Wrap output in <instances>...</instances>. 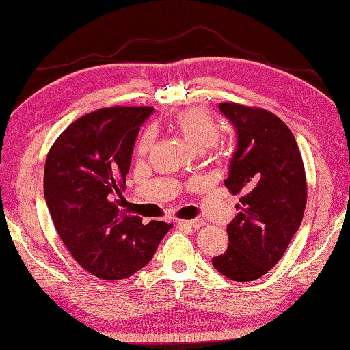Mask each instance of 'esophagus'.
I'll use <instances>...</instances> for the list:
<instances>
[{
  "label": "esophagus",
  "mask_w": 350,
  "mask_h": 350,
  "mask_svg": "<svg viewBox=\"0 0 350 350\" xmlns=\"http://www.w3.org/2000/svg\"><path fill=\"white\" fill-rule=\"evenodd\" d=\"M177 224L187 226V227H191V228H200V227L204 226V221H202V219H189V221L179 219V221H177Z\"/></svg>",
  "instance_id": "34e87169"
}]
</instances>
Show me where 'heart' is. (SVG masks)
<instances>
[{
	"mask_svg": "<svg viewBox=\"0 0 350 350\" xmlns=\"http://www.w3.org/2000/svg\"><path fill=\"white\" fill-rule=\"evenodd\" d=\"M174 126L183 138L198 152H203L218 143L221 137V126L217 118L206 108H187L182 109L174 117ZM154 143V131L147 129L139 137L137 152L146 154Z\"/></svg>",
	"mask_w": 350,
	"mask_h": 350,
	"instance_id": "heart-1",
	"label": "heart"
}]
</instances>
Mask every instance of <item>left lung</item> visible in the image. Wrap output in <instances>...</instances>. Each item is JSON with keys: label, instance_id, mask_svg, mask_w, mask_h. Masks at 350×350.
<instances>
[{"label": "left lung", "instance_id": "8db88e82", "mask_svg": "<svg viewBox=\"0 0 350 350\" xmlns=\"http://www.w3.org/2000/svg\"><path fill=\"white\" fill-rule=\"evenodd\" d=\"M236 129L224 185L239 194V213L227 226L228 247L212 258L233 281H252L278 263L298 232L307 204L306 170L286 123L260 108L219 103Z\"/></svg>", "mask_w": 350, "mask_h": 350}]
</instances>
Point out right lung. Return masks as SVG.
I'll list each match as a JSON object with an SVG mask.
<instances>
[{
	"label": "right lung",
	"mask_w": 350,
	"mask_h": 350,
	"mask_svg": "<svg viewBox=\"0 0 350 350\" xmlns=\"http://www.w3.org/2000/svg\"><path fill=\"white\" fill-rule=\"evenodd\" d=\"M152 107H113L77 118L48 153L43 192L58 236L87 272L123 280L154 256L170 224L122 211L138 131Z\"/></svg>",
	"instance_id": "1"
}]
</instances>
